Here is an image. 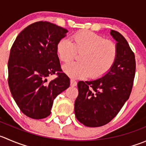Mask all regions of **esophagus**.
Masks as SVG:
<instances>
[{"mask_svg":"<svg viewBox=\"0 0 146 146\" xmlns=\"http://www.w3.org/2000/svg\"><path fill=\"white\" fill-rule=\"evenodd\" d=\"M70 86H77V81H76L73 79H71L70 80Z\"/></svg>","mask_w":146,"mask_h":146,"instance_id":"1","label":"esophagus"}]
</instances>
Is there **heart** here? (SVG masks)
<instances>
[{"label":"heart","mask_w":146,"mask_h":146,"mask_svg":"<svg viewBox=\"0 0 146 146\" xmlns=\"http://www.w3.org/2000/svg\"><path fill=\"white\" fill-rule=\"evenodd\" d=\"M56 51L60 60L67 62L80 53L78 62H68L63 70L73 78L98 79L106 76L115 64L118 48L115 43L105 40L101 35L83 31L72 35V42L62 38L58 43Z\"/></svg>","instance_id":"heart-1"}]
</instances>
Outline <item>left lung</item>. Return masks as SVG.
Listing matches in <instances>:
<instances>
[{
    "label": "left lung",
    "mask_w": 146,
    "mask_h": 146,
    "mask_svg": "<svg viewBox=\"0 0 146 146\" xmlns=\"http://www.w3.org/2000/svg\"><path fill=\"white\" fill-rule=\"evenodd\" d=\"M110 33L118 48L114 66L100 78L78 83L75 115L88 127L102 126L113 119L129 98L133 85L135 55L120 33L111 30Z\"/></svg>",
    "instance_id": "left-lung-1"
}]
</instances>
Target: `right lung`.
Here are the masks:
<instances>
[{"mask_svg":"<svg viewBox=\"0 0 146 146\" xmlns=\"http://www.w3.org/2000/svg\"><path fill=\"white\" fill-rule=\"evenodd\" d=\"M68 30L46 21L34 23L23 30L11 49L8 85L21 111L33 119L50 114L53 100L70 86L62 73L56 46ZM57 72L54 80L47 78Z\"/></svg>","mask_w":146,"mask_h":146,"instance_id":"obj_1","label":"right lung"}]
</instances>
